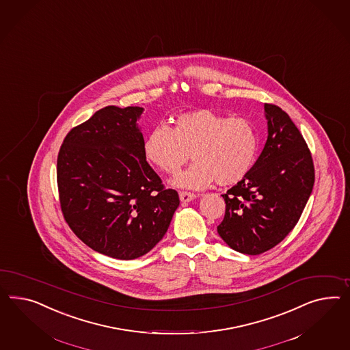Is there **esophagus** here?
<instances>
[{
    "label": "esophagus",
    "instance_id": "obj_1",
    "mask_svg": "<svg viewBox=\"0 0 350 350\" xmlns=\"http://www.w3.org/2000/svg\"><path fill=\"white\" fill-rule=\"evenodd\" d=\"M180 199L182 202H189V201L196 199V195H195V193H191V192L182 191V192H180Z\"/></svg>",
    "mask_w": 350,
    "mask_h": 350
}]
</instances>
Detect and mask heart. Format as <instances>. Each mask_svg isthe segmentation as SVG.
<instances>
[{
	"instance_id": "b5f03b06",
	"label": "heart",
	"mask_w": 350,
	"mask_h": 350,
	"mask_svg": "<svg viewBox=\"0 0 350 350\" xmlns=\"http://www.w3.org/2000/svg\"><path fill=\"white\" fill-rule=\"evenodd\" d=\"M255 126L245 117L195 109L174 118V129L159 123L145 137L144 152L159 170L173 173L192 157L193 163L172 178L180 189H206L217 180L230 186L243 180L257 152Z\"/></svg>"
}]
</instances>
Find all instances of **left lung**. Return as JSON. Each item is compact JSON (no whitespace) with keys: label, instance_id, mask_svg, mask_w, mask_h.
Listing matches in <instances>:
<instances>
[{"label":"left lung","instance_id":"left-lung-1","mask_svg":"<svg viewBox=\"0 0 350 350\" xmlns=\"http://www.w3.org/2000/svg\"><path fill=\"white\" fill-rule=\"evenodd\" d=\"M267 140L243 180L221 195L226 215L217 233L228 246L260 255L280 243L295 227L311 196V152L291 117L265 104Z\"/></svg>","mask_w":350,"mask_h":350}]
</instances>
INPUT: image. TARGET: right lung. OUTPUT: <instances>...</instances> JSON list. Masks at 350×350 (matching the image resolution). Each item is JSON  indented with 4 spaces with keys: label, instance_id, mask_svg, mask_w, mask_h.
Listing matches in <instances>:
<instances>
[{
    "label": "right lung",
    "instance_id": "right-lung-1",
    "mask_svg": "<svg viewBox=\"0 0 350 350\" xmlns=\"http://www.w3.org/2000/svg\"><path fill=\"white\" fill-rule=\"evenodd\" d=\"M142 107L108 105L67 133L57 158L59 202L86 246L133 260L157 246L180 206L144 152Z\"/></svg>",
    "mask_w": 350,
    "mask_h": 350
}]
</instances>
